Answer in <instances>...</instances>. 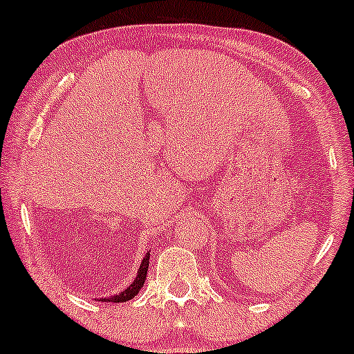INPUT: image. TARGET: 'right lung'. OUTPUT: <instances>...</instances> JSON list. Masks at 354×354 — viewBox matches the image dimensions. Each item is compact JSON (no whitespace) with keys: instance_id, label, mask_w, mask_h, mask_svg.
Returning a JSON list of instances; mask_svg holds the SVG:
<instances>
[{"instance_id":"right-lung-1","label":"right lung","mask_w":354,"mask_h":354,"mask_svg":"<svg viewBox=\"0 0 354 354\" xmlns=\"http://www.w3.org/2000/svg\"><path fill=\"white\" fill-rule=\"evenodd\" d=\"M147 267H149V252L145 255V259H142L141 262V267H139L138 270V277H136V281L127 287L126 290H122V292L118 294V296H111L107 299H100V301H106V302H126L129 301V299H133L134 296H138V292L141 290V287L145 286V281H146V274H147Z\"/></svg>"}]
</instances>
